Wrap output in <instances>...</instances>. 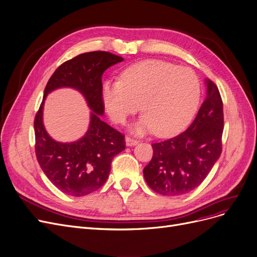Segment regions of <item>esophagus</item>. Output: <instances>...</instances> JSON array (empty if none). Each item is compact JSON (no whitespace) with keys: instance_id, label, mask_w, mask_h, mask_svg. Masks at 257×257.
Wrapping results in <instances>:
<instances>
[{"instance_id":"34e87169","label":"esophagus","mask_w":257,"mask_h":257,"mask_svg":"<svg viewBox=\"0 0 257 257\" xmlns=\"http://www.w3.org/2000/svg\"><path fill=\"white\" fill-rule=\"evenodd\" d=\"M138 142L139 141L137 139L132 138V137H127L126 138V145H127V146H133V145H137Z\"/></svg>"}]
</instances>
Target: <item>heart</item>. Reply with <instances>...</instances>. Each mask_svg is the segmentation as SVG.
<instances>
[{"instance_id":"1","label":"heart","mask_w":257,"mask_h":257,"mask_svg":"<svg viewBox=\"0 0 257 257\" xmlns=\"http://www.w3.org/2000/svg\"><path fill=\"white\" fill-rule=\"evenodd\" d=\"M199 82L187 67L164 61H144L120 74V80L103 85L107 112L117 124L141 109L145 113L137 132L152 130L165 137L181 129L194 114L199 99Z\"/></svg>"}]
</instances>
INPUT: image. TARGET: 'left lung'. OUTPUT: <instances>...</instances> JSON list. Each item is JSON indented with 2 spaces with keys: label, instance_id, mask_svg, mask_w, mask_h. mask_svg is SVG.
<instances>
[{
  "label": "left lung",
  "instance_id": "8db88e82",
  "mask_svg": "<svg viewBox=\"0 0 257 257\" xmlns=\"http://www.w3.org/2000/svg\"><path fill=\"white\" fill-rule=\"evenodd\" d=\"M207 97L188 129L171 139L153 143V156L144 176L153 191L176 196L204 182L222 150L224 111L217 86L207 81Z\"/></svg>",
  "mask_w": 257,
  "mask_h": 257
}]
</instances>
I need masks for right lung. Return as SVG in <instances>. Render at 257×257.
<instances>
[{"label": "right lung", "instance_id": "add662e5", "mask_svg": "<svg viewBox=\"0 0 257 257\" xmlns=\"http://www.w3.org/2000/svg\"><path fill=\"white\" fill-rule=\"evenodd\" d=\"M121 57L107 51H91L64 62L50 76L35 117L36 156L43 172L63 193L84 196L101 188L109 176L111 162L126 148L125 136L99 117L104 113L102 75ZM60 86H72L85 96L92 114L84 138L70 144L53 141L42 125L46 95Z\"/></svg>", "mask_w": 257, "mask_h": 257}]
</instances>
